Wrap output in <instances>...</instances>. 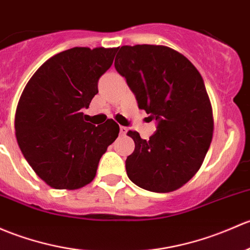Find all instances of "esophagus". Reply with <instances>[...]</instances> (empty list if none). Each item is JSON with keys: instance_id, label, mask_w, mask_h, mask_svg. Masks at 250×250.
Instances as JSON below:
<instances>
[{"instance_id": "34e87169", "label": "esophagus", "mask_w": 250, "mask_h": 250, "mask_svg": "<svg viewBox=\"0 0 250 250\" xmlns=\"http://www.w3.org/2000/svg\"><path fill=\"white\" fill-rule=\"evenodd\" d=\"M120 132H121V134H122V135H125V134H127V132H128V128L125 127V125H120Z\"/></svg>"}]
</instances>
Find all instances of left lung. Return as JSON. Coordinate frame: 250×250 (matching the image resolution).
Wrapping results in <instances>:
<instances>
[{"instance_id":"1","label":"left lung","mask_w":250,"mask_h":250,"mask_svg":"<svg viewBox=\"0 0 250 250\" xmlns=\"http://www.w3.org/2000/svg\"><path fill=\"white\" fill-rule=\"evenodd\" d=\"M115 68L158 129L144 140L128 136L135 149L125 160L129 180L156 193L181 188L200 169L213 136V112L199 70L186 56L164 45H123Z\"/></svg>"}]
</instances>
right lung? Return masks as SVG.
Here are the masks:
<instances>
[{
  "label": "right lung",
  "mask_w": 250,
  "mask_h": 250,
  "mask_svg": "<svg viewBox=\"0 0 250 250\" xmlns=\"http://www.w3.org/2000/svg\"><path fill=\"white\" fill-rule=\"evenodd\" d=\"M117 48H73L50 57L28 80L15 111V135L23 157L46 185L74 190L96 177L99 160L120 133L112 118L83 120L111 67Z\"/></svg>",
  "instance_id": "1"
}]
</instances>
